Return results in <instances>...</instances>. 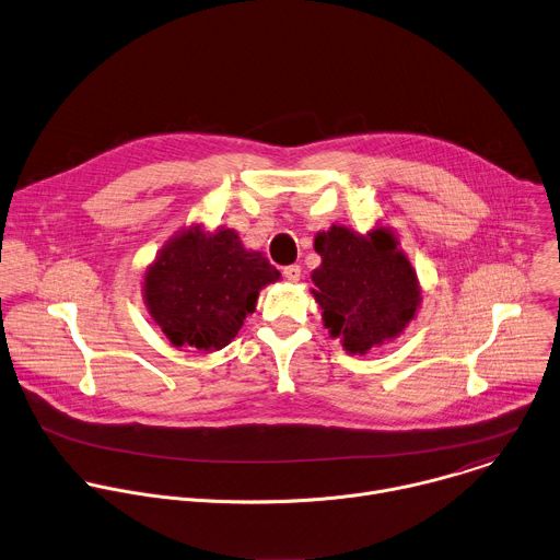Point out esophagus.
<instances>
[{"mask_svg":"<svg viewBox=\"0 0 560 560\" xmlns=\"http://www.w3.org/2000/svg\"><path fill=\"white\" fill-rule=\"evenodd\" d=\"M283 277L288 279V281H299L301 279V266H288V268H283Z\"/></svg>","mask_w":560,"mask_h":560,"instance_id":"esophagus-1","label":"esophagus"}]
</instances>
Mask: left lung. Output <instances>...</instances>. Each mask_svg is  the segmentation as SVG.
<instances>
[{
	"label": "left lung",
	"mask_w": 560,
	"mask_h": 560,
	"mask_svg": "<svg viewBox=\"0 0 560 560\" xmlns=\"http://www.w3.org/2000/svg\"><path fill=\"white\" fill-rule=\"evenodd\" d=\"M320 266L312 272L323 325L351 355H364L404 334L421 305V285L399 237L375 226L358 233L342 224L316 233Z\"/></svg>",
	"instance_id": "1"
}]
</instances>
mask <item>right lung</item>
<instances>
[{
    "label": "right lung",
    "instance_id": "add662e5",
    "mask_svg": "<svg viewBox=\"0 0 560 560\" xmlns=\"http://www.w3.org/2000/svg\"><path fill=\"white\" fill-rule=\"evenodd\" d=\"M281 272L237 231L194 222L170 237L143 272V303L174 347L224 349Z\"/></svg>",
    "mask_w": 560,
    "mask_h": 560
}]
</instances>
